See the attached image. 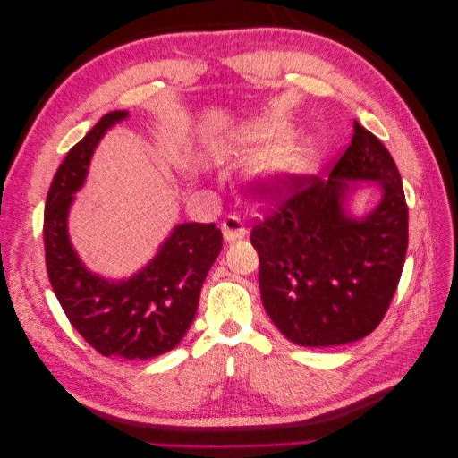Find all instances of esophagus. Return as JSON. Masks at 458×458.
I'll return each instance as SVG.
<instances>
[{
  "label": "esophagus",
  "instance_id": "obj_1",
  "mask_svg": "<svg viewBox=\"0 0 458 458\" xmlns=\"http://www.w3.org/2000/svg\"><path fill=\"white\" fill-rule=\"evenodd\" d=\"M221 231H224L225 242H234V241L242 239L246 234L244 224L241 221V217L234 216V214H231L224 219V224H221Z\"/></svg>",
  "mask_w": 458,
  "mask_h": 458
}]
</instances>
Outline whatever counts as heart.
<instances>
[{
	"label": "heart",
	"mask_w": 458,
	"mask_h": 458,
	"mask_svg": "<svg viewBox=\"0 0 458 458\" xmlns=\"http://www.w3.org/2000/svg\"><path fill=\"white\" fill-rule=\"evenodd\" d=\"M290 137V130L276 120H261L246 123L234 135V152L242 158L271 157L279 152ZM317 165V152L313 147L301 145L288 150L275 165V174L286 175H306Z\"/></svg>",
	"instance_id": "b5f03b06"
}]
</instances>
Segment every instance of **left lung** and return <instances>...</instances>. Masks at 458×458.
I'll return each instance as SVG.
<instances>
[{
  "instance_id": "8db88e82",
  "label": "left lung",
  "mask_w": 458,
  "mask_h": 458,
  "mask_svg": "<svg viewBox=\"0 0 458 458\" xmlns=\"http://www.w3.org/2000/svg\"><path fill=\"white\" fill-rule=\"evenodd\" d=\"M348 181L383 189V200L365 218L344 210L354 188ZM256 191L276 200L250 234L261 301L273 325L308 348L369 336L390 308L409 242L403 185L382 141L353 122L352 143L327 182L284 175L279 185Z\"/></svg>"
}]
</instances>
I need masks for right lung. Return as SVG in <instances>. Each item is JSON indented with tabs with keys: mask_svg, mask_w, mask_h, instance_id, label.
<instances>
[{
	"mask_svg": "<svg viewBox=\"0 0 458 458\" xmlns=\"http://www.w3.org/2000/svg\"><path fill=\"white\" fill-rule=\"evenodd\" d=\"M114 110L68 150L46 200L44 244L49 283L68 321L105 357L152 359L174 350L197 315L200 288L221 252L224 237L214 224H182L147 266L123 281L91 273L68 237V210L84 185L101 137L126 120Z\"/></svg>",
	"mask_w": 458,
	"mask_h": 458,
	"instance_id": "add662e5",
	"label": "right lung"
}]
</instances>
